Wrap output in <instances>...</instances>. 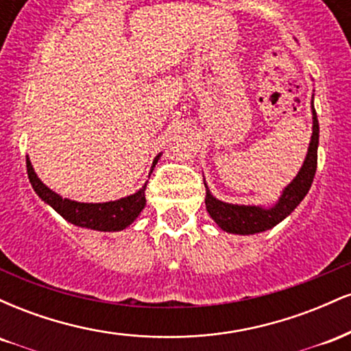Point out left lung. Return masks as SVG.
Instances as JSON below:
<instances>
[{
	"mask_svg": "<svg viewBox=\"0 0 351 351\" xmlns=\"http://www.w3.org/2000/svg\"><path fill=\"white\" fill-rule=\"evenodd\" d=\"M312 138L308 143V152L305 156V162L302 165L300 171L287 188L282 191L279 201L272 208H261V206H244V204H231L224 201L216 199L211 195L209 188H206V209L209 216L215 219V223L223 231L232 232V234H256V232L267 231L284 221L291 213L300 204V201L305 198L312 186L313 176L317 170V148H318V120L317 112L313 108L312 99Z\"/></svg>",
	"mask_w": 351,
	"mask_h": 351,
	"instance_id": "1",
	"label": "left lung"
}]
</instances>
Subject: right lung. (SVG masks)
I'll return each mask as SVG.
<instances>
[{
    "label": "right lung",
    "mask_w": 351,
    "mask_h": 351,
    "mask_svg": "<svg viewBox=\"0 0 351 351\" xmlns=\"http://www.w3.org/2000/svg\"><path fill=\"white\" fill-rule=\"evenodd\" d=\"M160 156L162 155L155 156V160H153L150 173L153 171V168H155V165L158 163ZM26 168L31 184H33L34 191L38 193L39 198H41L44 203L49 204L54 211H58L64 219L75 224V226L106 232L122 231V229L128 228L134 223L140 213H142L145 204H147V199H145V189H147L148 181L138 189V191L130 196H125V198L108 201V203H79V201L62 198L58 193L52 191L51 188H47L46 184L38 178L29 158H26Z\"/></svg>",
    "instance_id": "add662e5"
}]
</instances>
